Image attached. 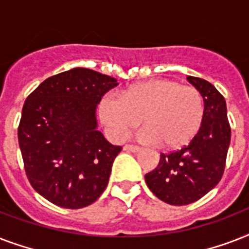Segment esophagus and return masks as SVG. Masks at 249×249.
<instances>
[{
	"label": "esophagus",
	"instance_id": "esophagus-1",
	"mask_svg": "<svg viewBox=\"0 0 249 249\" xmlns=\"http://www.w3.org/2000/svg\"><path fill=\"white\" fill-rule=\"evenodd\" d=\"M125 150L126 151H132V152H140L141 147L140 146H134V144H125Z\"/></svg>",
	"mask_w": 249,
	"mask_h": 249
}]
</instances>
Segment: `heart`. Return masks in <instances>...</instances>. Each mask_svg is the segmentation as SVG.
Returning a JSON list of instances; mask_svg holds the SVG:
<instances>
[{
	"label": "heart",
	"instance_id": "1",
	"mask_svg": "<svg viewBox=\"0 0 249 249\" xmlns=\"http://www.w3.org/2000/svg\"><path fill=\"white\" fill-rule=\"evenodd\" d=\"M98 113L115 137L123 138L143 120L142 140L166 150H178L199 132L204 101L193 86L155 79L130 85L121 91L120 98L103 97Z\"/></svg>",
	"mask_w": 249,
	"mask_h": 249
}]
</instances>
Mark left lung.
<instances>
[{
    "mask_svg": "<svg viewBox=\"0 0 249 249\" xmlns=\"http://www.w3.org/2000/svg\"><path fill=\"white\" fill-rule=\"evenodd\" d=\"M204 101V117L196 136L178 151L160 155L159 165L144 176L160 200L186 205L199 200L220 182L231 138L226 102L207 80L187 76Z\"/></svg>",
    "mask_w": 249,
    "mask_h": 249,
    "instance_id": "left-lung-1",
    "label": "left lung"
}]
</instances>
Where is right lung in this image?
Instances as JSON below:
<instances>
[{
    "label": "right lung",
    "mask_w": 249,
    "mask_h": 249,
    "mask_svg": "<svg viewBox=\"0 0 249 249\" xmlns=\"http://www.w3.org/2000/svg\"><path fill=\"white\" fill-rule=\"evenodd\" d=\"M116 85L111 76L77 67L46 79L25 99L18 128L25 174L53 204L84 208L107 187L121 146L98 130L95 111Z\"/></svg>",
    "instance_id": "obj_1"
}]
</instances>
